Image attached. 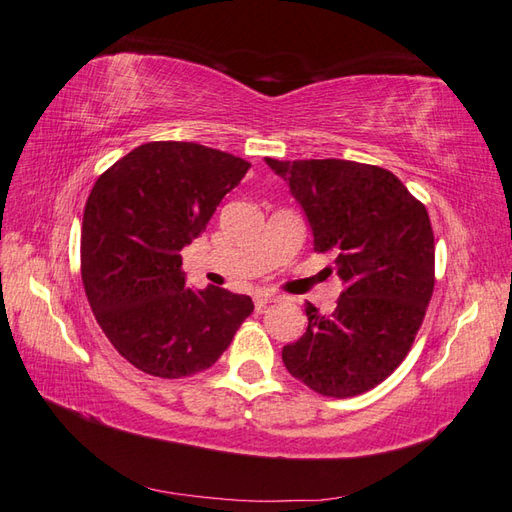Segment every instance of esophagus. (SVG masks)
I'll use <instances>...</instances> for the list:
<instances>
[{"mask_svg": "<svg viewBox=\"0 0 512 512\" xmlns=\"http://www.w3.org/2000/svg\"><path fill=\"white\" fill-rule=\"evenodd\" d=\"M273 301H275L273 292H266V290L255 292V308H257V312H264L268 303H273Z\"/></svg>", "mask_w": 512, "mask_h": 512, "instance_id": "34e87169", "label": "esophagus"}]
</instances>
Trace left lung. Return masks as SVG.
Segmentation results:
<instances>
[{
    "label": "left lung",
    "instance_id": "8db88e82",
    "mask_svg": "<svg viewBox=\"0 0 512 512\" xmlns=\"http://www.w3.org/2000/svg\"><path fill=\"white\" fill-rule=\"evenodd\" d=\"M306 213L317 253H334L345 290L332 314L306 303L308 330L284 345L288 372L323 396L372 389L402 363L433 295L429 213L394 173L352 160H275Z\"/></svg>",
    "mask_w": 512,
    "mask_h": 512
}]
</instances>
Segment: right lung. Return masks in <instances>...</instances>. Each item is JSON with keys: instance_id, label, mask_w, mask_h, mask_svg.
Masks as SVG:
<instances>
[{"instance_id": "right-lung-1", "label": "right lung", "mask_w": 512, "mask_h": 512, "mask_svg": "<svg viewBox=\"0 0 512 512\" xmlns=\"http://www.w3.org/2000/svg\"><path fill=\"white\" fill-rule=\"evenodd\" d=\"M248 167L198 143L160 140L129 151L92 187L81 228L83 288L107 339L140 372H204L253 312L246 295L187 288L180 257Z\"/></svg>"}]
</instances>
